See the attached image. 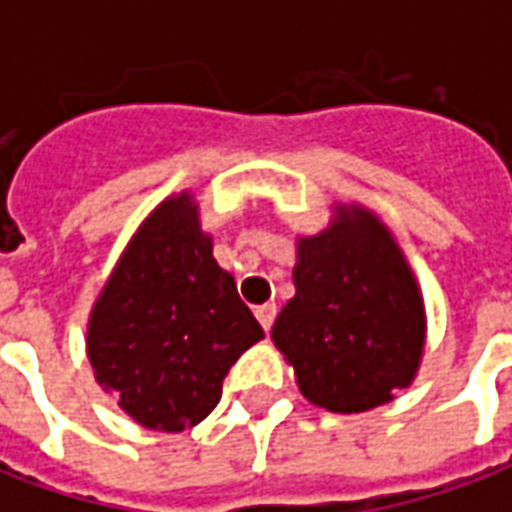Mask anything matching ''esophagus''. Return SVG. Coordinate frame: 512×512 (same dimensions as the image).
<instances>
[{
    "label": "esophagus",
    "mask_w": 512,
    "mask_h": 512,
    "mask_svg": "<svg viewBox=\"0 0 512 512\" xmlns=\"http://www.w3.org/2000/svg\"><path fill=\"white\" fill-rule=\"evenodd\" d=\"M255 315L257 321H260V326L263 329H271V323H274V318H277V304H260V307H255Z\"/></svg>",
    "instance_id": "1"
}]
</instances>
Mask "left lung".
<instances>
[{
  "label": "left lung",
  "mask_w": 512,
  "mask_h": 512,
  "mask_svg": "<svg viewBox=\"0 0 512 512\" xmlns=\"http://www.w3.org/2000/svg\"><path fill=\"white\" fill-rule=\"evenodd\" d=\"M296 296L271 340L312 406L359 414L414 384L428 318L395 235L365 205H334L326 230L296 238Z\"/></svg>",
  "instance_id": "left-lung-1"
}]
</instances>
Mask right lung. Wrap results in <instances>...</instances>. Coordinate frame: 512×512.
<instances>
[{
    "label": "right lung",
    "mask_w": 512,
    "mask_h": 512,
    "mask_svg": "<svg viewBox=\"0 0 512 512\" xmlns=\"http://www.w3.org/2000/svg\"><path fill=\"white\" fill-rule=\"evenodd\" d=\"M257 340L263 329L216 263L191 191L147 213L87 318L95 381L134 422L164 433L208 417Z\"/></svg>",
    "instance_id": "obj_1"
}]
</instances>
